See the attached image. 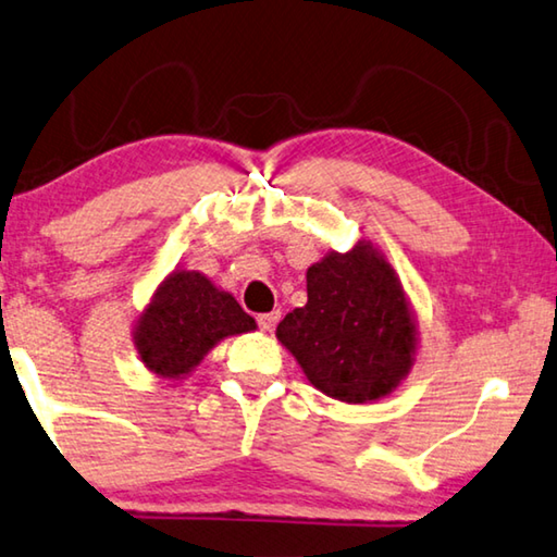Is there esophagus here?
I'll return each mask as SVG.
<instances>
[{"label": "esophagus", "instance_id": "1", "mask_svg": "<svg viewBox=\"0 0 557 557\" xmlns=\"http://www.w3.org/2000/svg\"><path fill=\"white\" fill-rule=\"evenodd\" d=\"M278 318H281V313L278 311H271V313H261L259 318H257V323H259V327L263 333H269L273 325L278 323Z\"/></svg>", "mask_w": 557, "mask_h": 557}]
</instances>
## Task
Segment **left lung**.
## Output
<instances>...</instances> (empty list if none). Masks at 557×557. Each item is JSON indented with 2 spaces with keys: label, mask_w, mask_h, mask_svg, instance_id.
<instances>
[{
  "label": "left lung",
  "mask_w": 557,
  "mask_h": 557,
  "mask_svg": "<svg viewBox=\"0 0 557 557\" xmlns=\"http://www.w3.org/2000/svg\"><path fill=\"white\" fill-rule=\"evenodd\" d=\"M308 304L294 308L276 338L308 382L348 405L377 403L417 360L419 331L403 281L375 244L327 251L306 271Z\"/></svg>",
  "instance_id": "8db88e82"
}]
</instances>
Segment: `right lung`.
I'll return each instance as SVG.
<instances>
[{
	"mask_svg": "<svg viewBox=\"0 0 557 557\" xmlns=\"http://www.w3.org/2000/svg\"><path fill=\"white\" fill-rule=\"evenodd\" d=\"M257 331V321L205 273L175 269L133 327L140 362L162 380H185L216 343Z\"/></svg>",
	"mask_w": 557,
	"mask_h": 557,
	"instance_id": "add662e5",
	"label": "right lung"
}]
</instances>
